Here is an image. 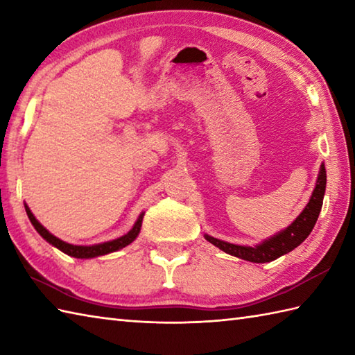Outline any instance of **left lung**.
I'll return each instance as SVG.
<instances>
[{"label": "left lung", "mask_w": 355, "mask_h": 355, "mask_svg": "<svg viewBox=\"0 0 355 355\" xmlns=\"http://www.w3.org/2000/svg\"><path fill=\"white\" fill-rule=\"evenodd\" d=\"M325 189H327V169H325V164L322 163L310 201H308L305 209L297 215L296 220H294L288 227L275 233L273 236L261 241V243L256 245L232 244V243H227V241L210 236L207 233H205V238L210 244H214L215 247L220 248V250L225 252L227 254L236 256L239 259L254 262V263L275 261L277 258H281V256L294 250V248L302 244L308 238V235H310L311 230L314 229L315 221H318L319 218Z\"/></svg>", "instance_id": "left-lung-1"}]
</instances>
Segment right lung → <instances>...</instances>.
<instances>
[{"label":"right lung","instance_id":"right-lung-1","mask_svg":"<svg viewBox=\"0 0 355 355\" xmlns=\"http://www.w3.org/2000/svg\"><path fill=\"white\" fill-rule=\"evenodd\" d=\"M24 207H26V212L30 223L35 227V230L40 233V235L47 241L49 244H51L53 247H56L61 250L62 253L71 256V258H78V259H92V258H97V256H103V254H108L112 252H117L120 248H123L126 245H130L132 241L139 236L140 229H141V221H143V216H145V212H141L137 218V221L134 223L132 229L126 233V235L120 236L117 239H112V241H107V243H101V244H93V245H76V244H70V243H65V241L56 238L55 235H51V233L44 227V225L36 220L35 215L32 214V210L24 202Z\"/></svg>","mask_w":355,"mask_h":355}]
</instances>
